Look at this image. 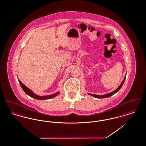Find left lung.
I'll return each instance as SVG.
<instances>
[{
	"instance_id": "left-lung-1",
	"label": "left lung",
	"mask_w": 146,
	"mask_h": 146,
	"mask_svg": "<svg viewBox=\"0 0 146 146\" xmlns=\"http://www.w3.org/2000/svg\"><path fill=\"white\" fill-rule=\"evenodd\" d=\"M126 76V74L125 75V76L124 77V80H123L122 83L120 85V86L118 87V88L115 90H114V91L111 92H110V93L107 94H106V95H94V94H89V93L88 94L90 95L91 96H94V97L97 98H107V97H110V96H111L112 95H113L114 94H115L116 92H117L120 89V88L122 87L123 84L124 83V81H125Z\"/></svg>"
}]
</instances>
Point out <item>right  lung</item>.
Segmentation results:
<instances>
[{
	"label": "right lung",
	"instance_id": "right-lung-1",
	"mask_svg": "<svg viewBox=\"0 0 146 146\" xmlns=\"http://www.w3.org/2000/svg\"><path fill=\"white\" fill-rule=\"evenodd\" d=\"M19 83L21 85V87L22 88V89L23 90V91H25V92L28 95V96H29L30 97H32V98H34L35 99H36V100H48V99H50V98H52L53 97H55L57 95L59 94V92H56L54 94H52V95H48V96H38V95H35V94H34L32 91L31 90L29 89H28L27 87H26L21 82V81L18 79Z\"/></svg>",
	"mask_w": 146,
	"mask_h": 146
}]
</instances>
